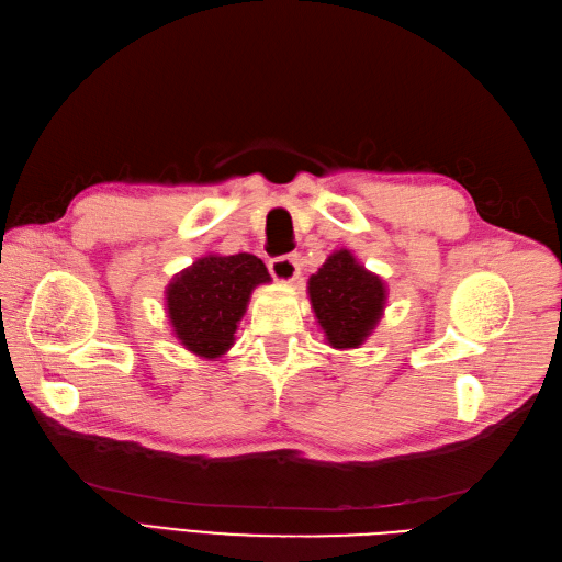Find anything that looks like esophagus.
Listing matches in <instances>:
<instances>
[{"mask_svg": "<svg viewBox=\"0 0 562 562\" xmlns=\"http://www.w3.org/2000/svg\"><path fill=\"white\" fill-rule=\"evenodd\" d=\"M271 277L281 283H293L300 277V260L297 255H283V258H277L269 262Z\"/></svg>", "mask_w": 562, "mask_h": 562, "instance_id": "1", "label": "esophagus"}]
</instances>
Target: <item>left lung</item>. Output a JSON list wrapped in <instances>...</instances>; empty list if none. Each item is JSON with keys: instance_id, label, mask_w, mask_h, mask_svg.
<instances>
[{"instance_id": "left-lung-1", "label": "left lung", "mask_w": 562, "mask_h": 562, "mask_svg": "<svg viewBox=\"0 0 562 562\" xmlns=\"http://www.w3.org/2000/svg\"><path fill=\"white\" fill-rule=\"evenodd\" d=\"M312 310L333 349L361 347L384 314L386 285L349 250H335L310 279Z\"/></svg>"}]
</instances>
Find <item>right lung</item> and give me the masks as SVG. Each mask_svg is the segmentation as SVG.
<instances>
[{"label": "right lung", "instance_id": "obj_1", "mask_svg": "<svg viewBox=\"0 0 562 562\" xmlns=\"http://www.w3.org/2000/svg\"><path fill=\"white\" fill-rule=\"evenodd\" d=\"M269 281L265 262L250 252L203 255L166 288L173 335L201 359H220L234 345L252 288Z\"/></svg>", "mask_w": 562, "mask_h": 562}]
</instances>
